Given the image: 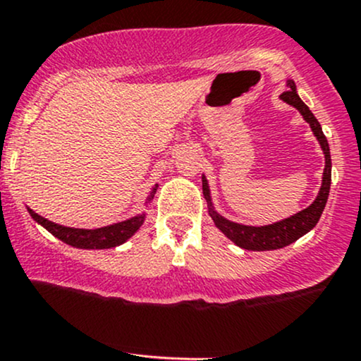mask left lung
Wrapping results in <instances>:
<instances>
[{
    "label": "left lung",
    "mask_w": 361,
    "mask_h": 361,
    "mask_svg": "<svg viewBox=\"0 0 361 361\" xmlns=\"http://www.w3.org/2000/svg\"><path fill=\"white\" fill-rule=\"evenodd\" d=\"M281 99H283L284 102H288V104L295 106V108L303 114L305 120L310 123L317 140L322 145L324 154H326V169H324L322 187H320V192L319 195H317V199L314 200V204H312L310 207L305 209V211L295 214V216L288 217V219L284 221H279V223L255 228V226L231 223V221L224 219L223 216H219V214L214 211L211 195H209L207 180L202 178V190H204V197L205 200H207L209 207H211L209 209V214H211L212 221L229 240L235 241L240 248H245V250H276V248L288 247L293 241L298 240L300 236H303L305 233L310 231V229L315 228V224L319 223L324 207H326L329 190H331V152H329L327 138L324 135L322 128H320V123L317 121L314 113L308 109V106L298 97V94H296V85L293 80H288V90L281 94Z\"/></svg>",
    "instance_id": "1"
}]
</instances>
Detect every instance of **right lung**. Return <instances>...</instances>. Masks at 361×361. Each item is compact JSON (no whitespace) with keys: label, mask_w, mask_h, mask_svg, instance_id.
<instances>
[{"label":"right lung","mask_w":361,"mask_h":361,"mask_svg":"<svg viewBox=\"0 0 361 361\" xmlns=\"http://www.w3.org/2000/svg\"><path fill=\"white\" fill-rule=\"evenodd\" d=\"M157 187L152 190L149 200L152 199L154 193H156ZM32 219L37 221L39 224L44 226L51 235H54L65 243L71 245V247L77 248H113L118 247V245L125 243L133 233L140 228L142 223L145 219V214H140V216L132 217L128 221H123V223L106 226V228L99 229H78V228H65V226H59L51 223V221L44 219L42 216H39L37 212H34L32 209H29Z\"/></svg>","instance_id":"1"}]
</instances>
